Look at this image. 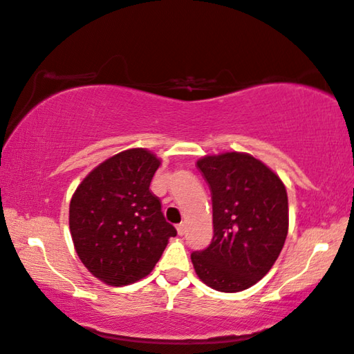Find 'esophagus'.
<instances>
[{"instance_id":"1","label":"esophagus","mask_w":354,"mask_h":354,"mask_svg":"<svg viewBox=\"0 0 354 354\" xmlns=\"http://www.w3.org/2000/svg\"><path fill=\"white\" fill-rule=\"evenodd\" d=\"M176 230H178V235H184V232H186V225L178 224L176 225Z\"/></svg>"}]
</instances>
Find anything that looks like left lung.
Segmentation results:
<instances>
[{"label": "left lung", "mask_w": 354, "mask_h": 354, "mask_svg": "<svg viewBox=\"0 0 354 354\" xmlns=\"http://www.w3.org/2000/svg\"><path fill=\"white\" fill-rule=\"evenodd\" d=\"M209 184L214 235L191 254L211 289L240 292L267 275L289 227L286 187L275 171L246 152L205 156L197 162Z\"/></svg>", "instance_id": "8db88e82"}]
</instances>
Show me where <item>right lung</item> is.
<instances>
[{
    "label": "right lung",
    "instance_id": "1",
    "mask_svg": "<svg viewBox=\"0 0 354 354\" xmlns=\"http://www.w3.org/2000/svg\"><path fill=\"white\" fill-rule=\"evenodd\" d=\"M160 159L143 147L109 157L82 179L70 202V232L79 259L109 286L152 272L176 229L149 191Z\"/></svg>",
    "mask_w": 354,
    "mask_h": 354
}]
</instances>
